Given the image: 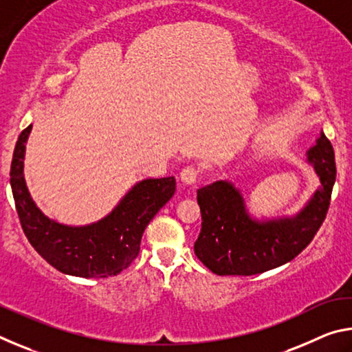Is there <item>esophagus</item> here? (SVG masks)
I'll list each match as a JSON object with an SVG mask.
<instances>
[{
    "label": "esophagus",
    "instance_id": "1",
    "mask_svg": "<svg viewBox=\"0 0 352 352\" xmlns=\"http://www.w3.org/2000/svg\"><path fill=\"white\" fill-rule=\"evenodd\" d=\"M197 177H199V170L192 168V166H188V168H184L180 172V180L184 184H194L195 180H197Z\"/></svg>",
    "mask_w": 352,
    "mask_h": 352
}]
</instances>
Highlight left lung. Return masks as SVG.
<instances>
[{
    "instance_id": "8db88e82",
    "label": "left lung",
    "mask_w": 352,
    "mask_h": 352,
    "mask_svg": "<svg viewBox=\"0 0 352 352\" xmlns=\"http://www.w3.org/2000/svg\"><path fill=\"white\" fill-rule=\"evenodd\" d=\"M320 186L296 212L258 217L248 210L242 190L217 180L197 190L201 231L195 256L219 276H250L287 264L305 250L326 217L336 183V160L323 130L306 151Z\"/></svg>"
}]
</instances>
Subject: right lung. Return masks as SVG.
<instances>
[{
	"label": "right lung",
	"mask_w": 352,
	"mask_h": 352,
	"mask_svg": "<svg viewBox=\"0 0 352 352\" xmlns=\"http://www.w3.org/2000/svg\"><path fill=\"white\" fill-rule=\"evenodd\" d=\"M32 126L21 132L10 164V188L23 231L46 262L65 275L107 278L132 264L140 253L146 226L175 192V178H142L113 210L85 225H68L47 217L25 180L26 142Z\"/></svg>",
	"instance_id": "1"
}]
</instances>
